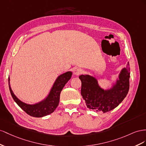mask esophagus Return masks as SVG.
Here are the masks:
<instances>
[{
	"mask_svg": "<svg viewBox=\"0 0 146 146\" xmlns=\"http://www.w3.org/2000/svg\"><path fill=\"white\" fill-rule=\"evenodd\" d=\"M82 72V70L81 69H80V68H76L75 70H74L73 73H74V75L78 76V75H79V74H80Z\"/></svg>",
	"mask_w": 146,
	"mask_h": 146,
	"instance_id": "obj_1",
	"label": "esophagus"
}]
</instances>
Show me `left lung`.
<instances>
[{
  "mask_svg": "<svg viewBox=\"0 0 146 146\" xmlns=\"http://www.w3.org/2000/svg\"><path fill=\"white\" fill-rule=\"evenodd\" d=\"M130 65L122 69L119 78L110 89H104L99 86L95 77L89 74H81L79 78L81 81V93L87 107L103 113L117 107L125 98L128 92Z\"/></svg>",
  "mask_w": 146,
  "mask_h": 146,
  "instance_id": "1",
  "label": "left lung"
}]
</instances>
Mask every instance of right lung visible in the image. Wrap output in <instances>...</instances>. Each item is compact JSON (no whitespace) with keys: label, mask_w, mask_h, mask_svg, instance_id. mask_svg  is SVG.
<instances>
[{"label":"right lung","mask_w":146,"mask_h":146,"mask_svg":"<svg viewBox=\"0 0 146 146\" xmlns=\"http://www.w3.org/2000/svg\"><path fill=\"white\" fill-rule=\"evenodd\" d=\"M72 75V72H67L60 74L57 78L46 98L33 105L25 103L16 97L11 88L10 78H8V84L11 96L17 105L29 115L34 117H41L51 114L55 111L59 105L61 91L66 83L70 80Z\"/></svg>","instance_id":"add662e5"}]
</instances>
